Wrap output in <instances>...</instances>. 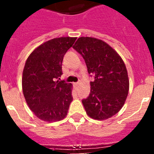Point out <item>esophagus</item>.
Here are the masks:
<instances>
[{"label": "esophagus", "mask_w": 154, "mask_h": 154, "mask_svg": "<svg viewBox=\"0 0 154 154\" xmlns=\"http://www.w3.org/2000/svg\"><path fill=\"white\" fill-rule=\"evenodd\" d=\"M79 85V82H75L74 83V86L75 87H77Z\"/></svg>", "instance_id": "obj_1"}]
</instances>
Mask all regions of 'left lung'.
Masks as SVG:
<instances>
[{"label":"left lung","instance_id":"8db88e82","mask_svg":"<svg viewBox=\"0 0 154 154\" xmlns=\"http://www.w3.org/2000/svg\"><path fill=\"white\" fill-rule=\"evenodd\" d=\"M73 48L83 57L88 72L94 76L89 97L82 101L87 115L97 120L111 118L123 106L129 92L124 62L109 45L96 38L80 37Z\"/></svg>","mask_w":154,"mask_h":154}]
</instances>
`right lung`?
<instances>
[{
	"label": "right lung",
	"mask_w": 154,
	"mask_h": 154,
	"mask_svg": "<svg viewBox=\"0 0 154 154\" xmlns=\"http://www.w3.org/2000/svg\"><path fill=\"white\" fill-rule=\"evenodd\" d=\"M76 38L61 37L47 41L27 58L22 73L23 94L30 109L42 120L57 122L67 116L73 99L72 84L56 79L62 75L64 55Z\"/></svg>",
	"instance_id": "right-lung-1"
}]
</instances>
